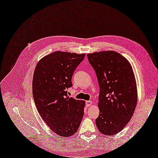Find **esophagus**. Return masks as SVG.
<instances>
[{
	"label": "esophagus",
	"mask_w": 158,
	"mask_h": 158,
	"mask_svg": "<svg viewBox=\"0 0 158 158\" xmlns=\"http://www.w3.org/2000/svg\"><path fill=\"white\" fill-rule=\"evenodd\" d=\"M92 105V102L91 101H86V105L87 106H90Z\"/></svg>",
	"instance_id": "obj_1"
}]
</instances>
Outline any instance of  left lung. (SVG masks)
<instances>
[{
  "mask_svg": "<svg viewBox=\"0 0 158 158\" xmlns=\"http://www.w3.org/2000/svg\"><path fill=\"white\" fill-rule=\"evenodd\" d=\"M99 85V131L112 135L125 128L134 114L138 92L134 73L128 60L114 51L88 53Z\"/></svg>",
  "mask_w": 158,
  "mask_h": 158,
  "instance_id": "left-lung-1",
  "label": "left lung"
}]
</instances>
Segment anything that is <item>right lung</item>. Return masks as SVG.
I'll list each match as a JSON object with an SVG mask.
<instances>
[{
    "label": "right lung",
    "mask_w": 158,
    "mask_h": 158,
    "mask_svg": "<svg viewBox=\"0 0 158 158\" xmlns=\"http://www.w3.org/2000/svg\"><path fill=\"white\" fill-rule=\"evenodd\" d=\"M85 54L55 52L41 59L34 71L33 99L37 110L53 132L69 137L77 131L84 115L85 101L68 95L75 70Z\"/></svg>",
    "instance_id": "add662e5"
}]
</instances>
